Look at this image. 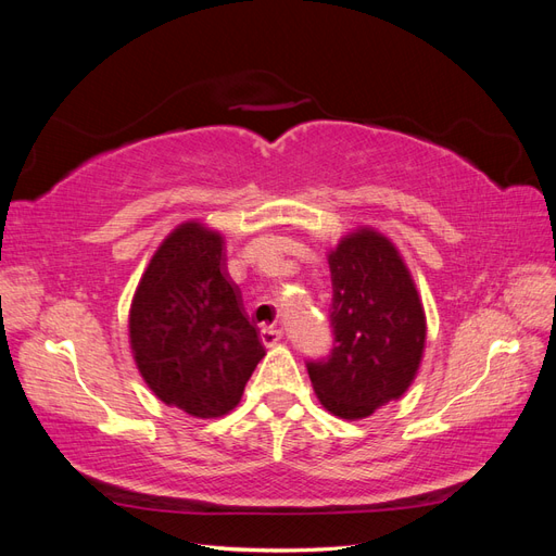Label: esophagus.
Segmentation results:
<instances>
[{
    "mask_svg": "<svg viewBox=\"0 0 556 556\" xmlns=\"http://www.w3.org/2000/svg\"><path fill=\"white\" fill-rule=\"evenodd\" d=\"M260 339H262V343H264L266 348H271V345H276V343L282 339V331H280V329H274V327H262Z\"/></svg>",
    "mask_w": 556,
    "mask_h": 556,
    "instance_id": "1",
    "label": "esophagus"
}]
</instances>
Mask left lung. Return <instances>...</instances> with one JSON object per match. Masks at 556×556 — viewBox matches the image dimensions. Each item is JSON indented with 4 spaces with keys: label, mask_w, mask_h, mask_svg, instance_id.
I'll return each instance as SVG.
<instances>
[{
    "label": "left lung",
    "mask_w": 556,
    "mask_h": 556,
    "mask_svg": "<svg viewBox=\"0 0 556 556\" xmlns=\"http://www.w3.org/2000/svg\"><path fill=\"white\" fill-rule=\"evenodd\" d=\"M333 348L308 362L313 390L341 419H362L406 394L427 341V317L408 266L371 227L329 252Z\"/></svg>",
    "instance_id": "left-lung-1"
}]
</instances>
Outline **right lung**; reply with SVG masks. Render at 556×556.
<instances>
[{"label":"right lung","mask_w":556,"mask_h":556,"mask_svg":"<svg viewBox=\"0 0 556 556\" xmlns=\"http://www.w3.org/2000/svg\"><path fill=\"white\" fill-rule=\"evenodd\" d=\"M139 374L166 406L192 417L227 415L266 355L225 271V241L182 223L162 241L129 308Z\"/></svg>","instance_id":"obj_1"}]
</instances>
